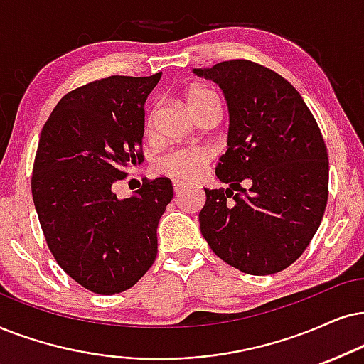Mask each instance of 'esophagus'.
<instances>
[{
  "mask_svg": "<svg viewBox=\"0 0 364 364\" xmlns=\"http://www.w3.org/2000/svg\"><path fill=\"white\" fill-rule=\"evenodd\" d=\"M173 188H174V193H181V191H185L186 188H188V185H185V183H181V181H174L173 183Z\"/></svg>",
  "mask_w": 364,
  "mask_h": 364,
  "instance_id": "esophagus-1",
  "label": "esophagus"
}]
</instances>
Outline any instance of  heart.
<instances>
[{
  "label": "heart",
  "mask_w": 364,
  "mask_h": 364,
  "mask_svg": "<svg viewBox=\"0 0 364 364\" xmlns=\"http://www.w3.org/2000/svg\"><path fill=\"white\" fill-rule=\"evenodd\" d=\"M188 107L195 116H200L208 107H218V100L210 90L203 87H190L186 92ZM156 109L146 117V134H153L156 124ZM213 149L208 146H185V148L169 149L163 156L156 159L154 168L161 174H166L169 178L178 179V181H193L203 173L206 164L213 159Z\"/></svg>",
  "instance_id": "1"
}]
</instances>
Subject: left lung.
Returning a JSON list of instances; mask_svg holds the SVG:
<instances>
[{
	"label": "left lung",
	"instance_id": "1",
	"mask_svg": "<svg viewBox=\"0 0 364 364\" xmlns=\"http://www.w3.org/2000/svg\"><path fill=\"white\" fill-rule=\"evenodd\" d=\"M193 72L220 85L230 112L228 149L215 169L228 188L205 190L201 235L242 272L277 274L302 255L328 203L321 129L301 94L270 68L228 60Z\"/></svg>",
	"mask_w": 364,
	"mask_h": 364
}]
</instances>
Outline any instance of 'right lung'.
<instances>
[{
  "label": "right lung",
  "mask_w": 364,
  "mask_h": 364,
  "mask_svg": "<svg viewBox=\"0 0 364 364\" xmlns=\"http://www.w3.org/2000/svg\"><path fill=\"white\" fill-rule=\"evenodd\" d=\"M151 77L112 75L63 95L41 129L31 195L57 264L82 287L112 296L154 264L171 179L144 181L131 198L112 186L141 164Z\"/></svg>",
  "instance_id": "right-lung-1"
}]
</instances>
